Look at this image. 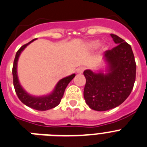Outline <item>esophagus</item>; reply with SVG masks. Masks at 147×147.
Wrapping results in <instances>:
<instances>
[{"label": "esophagus", "instance_id": "obj_1", "mask_svg": "<svg viewBox=\"0 0 147 147\" xmlns=\"http://www.w3.org/2000/svg\"><path fill=\"white\" fill-rule=\"evenodd\" d=\"M84 70H85V68L83 67H78L77 69H76V72L78 73V74H82L83 71H84Z\"/></svg>", "mask_w": 147, "mask_h": 147}]
</instances>
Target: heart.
Listing matches in <instances>:
<instances>
[{"mask_svg": "<svg viewBox=\"0 0 147 147\" xmlns=\"http://www.w3.org/2000/svg\"><path fill=\"white\" fill-rule=\"evenodd\" d=\"M98 45H99V42H98V40H93V41H90V42H88V47L90 48V49H96V48L98 47ZM102 49H106V45H102Z\"/></svg>", "mask_w": 147, "mask_h": 147, "instance_id": "1", "label": "heart"}]
</instances>
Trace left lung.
Here are the masks:
<instances>
[{"label":"left lung","instance_id":"8db88e82","mask_svg":"<svg viewBox=\"0 0 147 147\" xmlns=\"http://www.w3.org/2000/svg\"><path fill=\"white\" fill-rule=\"evenodd\" d=\"M116 46L105 52L107 72L95 73L85 70L86 79L84 98L90 107L96 111L115 108L129 96L134 86L136 64L130 45L117 35L111 34Z\"/></svg>","mask_w":147,"mask_h":147}]
</instances>
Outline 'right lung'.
<instances>
[{
    "instance_id": "1",
    "label": "right lung",
    "mask_w": 147,
    "mask_h": 147,
    "mask_svg": "<svg viewBox=\"0 0 147 147\" xmlns=\"http://www.w3.org/2000/svg\"><path fill=\"white\" fill-rule=\"evenodd\" d=\"M35 39H34L28 43L23 45L17 51L12 67L13 85H14V88H15L16 94L18 95V97L24 105L31 107V108L34 109V110L44 111V110H48L54 108L60 103L61 99L64 95L66 87L69 84L70 82L74 79V77L76 76V74H74L71 76H68L59 80L52 93H50L49 95H46L44 96H33L32 95L28 94L26 91H25L24 89L21 87L20 82H19V80H18L17 65H18V58L20 57L22 51L24 50V49L26 47L27 45H29Z\"/></svg>"
}]
</instances>
